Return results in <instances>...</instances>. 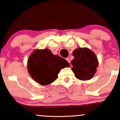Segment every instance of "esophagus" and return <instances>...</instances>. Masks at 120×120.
Returning <instances> with one entry per match:
<instances>
[{
  "instance_id": "34e87169",
  "label": "esophagus",
  "mask_w": 120,
  "mask_h": 120,
  "mask_svg": "<svg viewBox=\"0 0 120 120\" xmlns=\"http://www.w3.org/2000/svg\"><path fill=\"white\" fill-rule=\"evenodd\" d=\"M66 60H67V61H68V62L70 64V58H68V57L66 58Z\"/></svg>"
}]
</instances>
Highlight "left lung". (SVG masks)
<instances>
[{
	"label": "left lung",
	"mask_w": 120,
	"mask_h": 120,
	"mask_svg": "<svg viewBox=\"0 0 120 120\" xmlns=\"http://www.w3.org/2000/svg\"><path fill=\"white\" fill-rule=\"evenodd\" d=\"M72 55L74 59L71 63L75 77L82 80L90 79L95 74L98 65L95 54L87 48H79L73 52Z\"/></svg>",
	"instance_id": "8db88e82"
}]
</instances>
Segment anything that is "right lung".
<instances>
[{"label":"right lung","instance_id":"1","mask_svg":"<svg viewBox=\"0 0 120 120\" xmlns=\"http://www.w3.org/2000/svg\"><path fill=\"white\" fill-rule=\"evenodd\" d=\"M69 65L70 64L65 59L53 55L48 49L35 50L27 62L30 75L41 85L53 82L57 78L60 71Z\"/></svg>","mask_w":120,"mask_h":120}]
</instances>
